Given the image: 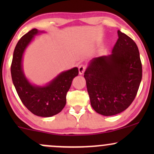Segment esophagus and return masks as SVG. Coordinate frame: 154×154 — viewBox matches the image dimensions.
<instances>
[{"label": "esophagus", "mask_w": 154, "mask_h": 154, "mask_svg": "<svg viewBox=\"0 0 154 154\" xmlns=\"http://www.w3.org/2000/svg\"><path fill=\"white\" fill-rule=\"evenodd\" d=\"M78 69H79V75H82V74L84 73L85 70L86 66H85V64H80V65H79V66Z\"/></svg>", "instance_id": "1"}]
</instances>
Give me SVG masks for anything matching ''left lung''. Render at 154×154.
<instances>
[{"instance_id": "left-lung-1", "label": "left lung", "mask_w": 154, "mask_h": 154, "mask_svg": "<svg viewBox=\"0 0 154 154\" xmlns=\"http://www.w3.org/2000/svg\"><path fill=\"white\" fill-rule=\"evenodd\" d=\"M111 54L93 58L85 72L92 107L98 114L122 112L135 99L142 79V63L133 40L118 30Z\"/></svg>"}]
</instances>
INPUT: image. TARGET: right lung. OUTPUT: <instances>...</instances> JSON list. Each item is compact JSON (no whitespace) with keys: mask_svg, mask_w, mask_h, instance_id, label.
Here are the masks:
<instances>
[{"mask_svg":"<svg viewBox=\"0 0 154 154\" xmlns=\"http://www.w3.org/2000/svg\"><path fill=\"white\" fill-rule=\"evenodd\" d=\"M40 32H43L32 29L19 40L14 51L11 73L17 94L28 110L35 115L49 117L59 114L65 106L66 93L79 72L77 67L62 72L44 86L29 82L23 71V54L35 35Z\"/></svg>","mask_w":154,"mask_h":154,"instance_id":"obj_1","label":"right lung"}]
</instances>
